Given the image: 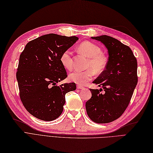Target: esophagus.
Segmentation results:
<instances>
[{
    "mask_svg": "<svg viewBox=\"0 0 153 153\" xmlns=\"http://www.w3.org/2000/svg\"><path fill=\"white\" fill-rule=\"evenodd\" d=\"M76 88H77V89H84V88L83 86H82V85H77Z\"/></svg>",
    "mask_w": 153,
    "mask_h": 153,
    "instance_id": "1",
    "label": "esophagus"
}]
</instances>
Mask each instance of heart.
<instances>
[{"label":"heart","instance_id":"obj_1","mask_svg":"<svg viewBox=\"0 0 153 153\" xmlns=\"http://www.w3.org/2000/svg\"><path fill=\"white\" fill-rule=\"evenodd\" d=\"M78 50L88 58L85 71H75L69 74V78L71 82L84 85L93 79L94 73H100L104 71L107 64V58L103 54L101 48L89 41L82 42L78 48ZM60 60L63 67L68 70L73 68L72 53L69 49L64 51L60 56Z\"/></svg>","mask_w":153,"mask_h":153}]
</instances>
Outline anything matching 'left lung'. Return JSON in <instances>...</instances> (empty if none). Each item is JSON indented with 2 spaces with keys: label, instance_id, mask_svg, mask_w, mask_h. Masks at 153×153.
Instances as JSON below:
<instances>
[{
  "label": "left lung",
  "instance_id": "obj_1",
  "mask_svg": "<svg viewBox=\"0 0 153 153\" xmlns=\"http://www.w3.org/2000/svg\"><path fill=\"white\" fill-rule=\"evenodd\" d=\"M91 39L104 45L109 58L104 71L93 82L102 88L90 89L92 97L85 109L92 121L107 123L120 117L129 104L138 83L137 60L131 48L116 39L107 35Z\"/></svg>",
  "mask_w": 153,
  "mask_h": 153
}]
</instances>
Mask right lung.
I'll return each mask as SVG.
<instances>
[{"mask_svg": "<svg viewBox=\"0 0 153 153\" xmlns=\"http://www.w3.org/2000/svg\"><path fill=\"white\" fill-rule=\"evenodd\" d=\"M78 40L77 36L54 33L29 42L20 55L16 72L20 98L26 110L44 121L59 118L63 111L65 95L76 89L75 83L56 84L67 77L60 58Z\"/></svg>", "mask_w": 153, "mask_h": 153, "instance_id": "1", "label": "right lung"}]
</instances>
